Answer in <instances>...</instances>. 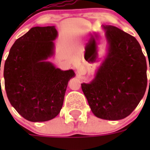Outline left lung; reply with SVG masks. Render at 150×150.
<instances>
[{"mask_svg": "<svg viewBox=\"0 0 150 150\" xmlns=\"http://www.w3.org/2000/svg\"><path fill=\"white\" fill-rule=\"evenodd\" d=\"M103 28L108 43L107 55L95 78L82 83V89L95 116L120 120L133 112L145 94L146 60L133 36L115 26Z\"/></svg>", "mask_w": 150, "mask_h": 150, "instance_id": "1", "label": "left lung"}]
</instances>
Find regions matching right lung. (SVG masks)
Here are the masks:
<instances>
[{
    "label": "right lung",
    "instance_id": "obj_1",
    "mask_svg": "<svg viewBox=\"0 0 150 150\" xmlns=\"http://www.w3.org/2000/svg\"><path fill=\"white\" fill-rule=\"evenodd\" d=\"M55 26L34 27L17 39L4 64L10 104L25 120L46 122L58 116L73 70L62 71L47 59L55 53Z\"/></svg>",
    "mask_w": 150,
    "mask_h": 150
}]
</instances>
